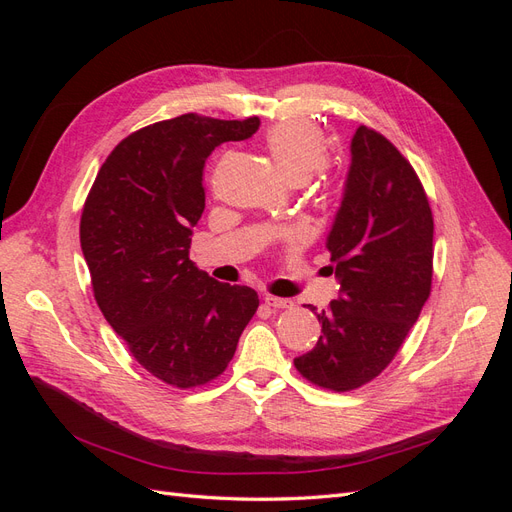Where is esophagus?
<instances>
[{"label":"esophagus","instance_id":"esophagus-1","mask_svg":"<svg viewBox=\"0 0 512 512\" xmlns=\"http://www.w3.org/2000/svg\"><path fill=\"white\" fill-rule=\"evenodd\" d=\"M265 303L273 309H284V307H290L292 301L290 299H282V297H273V294H265Z\"/></svg>","mask_w":512,"mask_h":512}]
</instances>
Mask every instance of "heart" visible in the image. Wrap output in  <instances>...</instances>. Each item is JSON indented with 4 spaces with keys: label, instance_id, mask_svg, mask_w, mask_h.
<instances>
[{
    "label": "heart",
    "instance_id": "1",
    "mask_svg": "<svg viewBox=\"0 0 512 512\" xmlns=\"http://www.w3.org/2000/svg\"><path fill=\"white\" fill-rule=\"evenodd\" d=\"M267 147L286 179L307 181L327 164L329 141L309 119L280 121L267 132Z\"/></svg>",
    "mask_w": 512,
    "mask_h": 512
}]
</instances>
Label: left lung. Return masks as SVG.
Segmentation results:
<instances>
[{
    "mask_svg": "<svg viewBox=\"0 0 512 512\" xmlns=\"http://www.w3.org/2000/svg\"><path fill=\"white\" fill-rule=\"evenodd\" d=\"M344 198L327 237L339 297L312 312L322 324L299 374L346 393L374 380L404 344L429 299L433 215L421 179L380 132L359 126Z\"/></svg>",
    "mask_w": 512,
    "mask_h": 512,
    "instance_id": "left-lung-1",
    "label": "left lung"
}]
</instances>
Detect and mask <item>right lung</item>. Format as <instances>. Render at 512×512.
Masks as SVG:
<instances>
[{
    "instance_id": "obj_1",
    "label": "right lung",
    "mask_w": 512,
    "mask_h": 512,
    "mask_svg": "<svg viewBox=\"0 0 512 512\" xmlns=\"http://www.w3.org/2000/svg\"><path fill=\"white\" fill-rule=\"evenodd\" d=\"M258 126L196 113L151 123L111 151L85 200L81 247L96 303L134 359L177 389L218 378L258 309L254 288L215 282L190 260L207 158Z\"/></svg>"
}]
</instances>
